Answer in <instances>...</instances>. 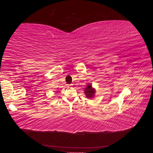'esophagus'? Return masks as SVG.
Here are the masks:
<instances>
[{"mask_svg":"<svg viewBox=\"0 0 153 153\" xmlns=\"http://www.w3.org/2000/svg\"><path fill=\"white\" fill-rule=\"evenodd\" d=\"M73 86V85L72 84H70V85H68V87H71Z\"/></svg>","mask_w":153,"mask_h":153,"instance_id":"esophagus-1","label":"esophagus"}]
</instances>
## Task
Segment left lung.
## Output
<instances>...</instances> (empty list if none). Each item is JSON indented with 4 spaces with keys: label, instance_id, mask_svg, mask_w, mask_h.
Masks as SVG:
<instances>
[{
    "label": "left lung",
    "instance_id": "1",
    "mask_svg": "<svg viewBox=\"0 0 153 153\" xmlns=\"http://www.w3.org/2000/svg\"><path fill=\"white\" fill-rule=\"evenodd\" d=\"M84 93L86 96V98H87L90 99L94 98L96 93L95 88L92 87L91 84H88L84 89Z\"/></svg>",
    "mask_w": 153,
    "mask_h": 153
}]
</instances>
